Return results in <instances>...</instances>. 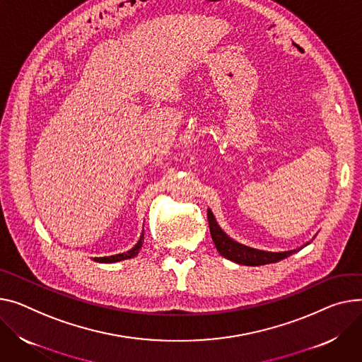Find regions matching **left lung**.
I'll list each match as a JSON object with an SVG mask.
<instances>
[{
	"instance_id": "1",
	"label": "left lung",
	"mask_w": 362,
	"mask_h": 362,
	"mask_svg": "<svg viewBox=\"0 0 362 362\" xmlns=\"http://www.w3.org/2000/svg\"><path fill=\"white\" fill-rule=\"evenodd\" d=\"M208 224H209V231L211 237L214 240V245L216 250L220 252L221 256L238 263V264H246V267H259V264H267V263H275L279 262L288 256H291L293 253L301 250L310 243H305L304 246L296 249V250H288V252H264L259 249H253L245 245H240L234 242L233 238H230L221 228L216 224L212 212L208 209Z\"/></svg>"
}]
</instances>
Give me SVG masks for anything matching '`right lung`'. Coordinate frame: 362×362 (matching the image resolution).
Here are the masks:
<instances>
[{
    "instance_id": "obj_1",
    "label": "right lung",
    "mask_w": 362,
    "mask_h": 362,
    "mask_svg": "<svg viewBox=\"0 0 362 362\" xmlns=\"http://www.w3.org/2000/svg\"><path fill=\"white\" fill-rule=\"evenodd\" d=\"M142 237L139 238V242L135 245V247H132L131 250L125 252V253H119V255H113V256H107V257H94L95 262H100V263H113V262H119V260H125V259H131L134 256L138 255L141 246H142Z\"/></svg>"
}]
</instances>
